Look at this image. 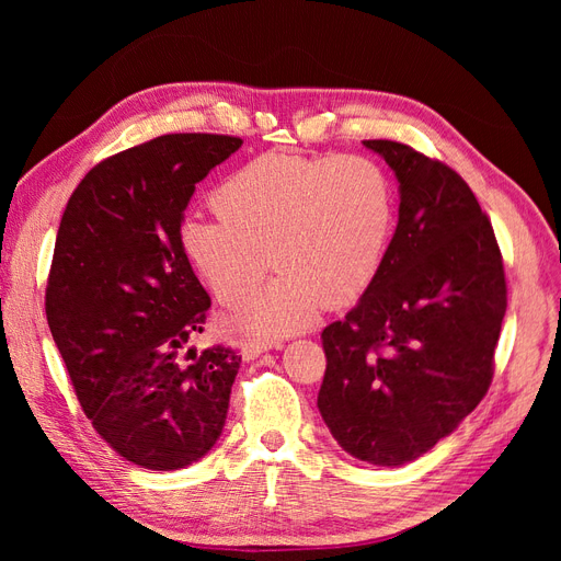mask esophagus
<instances>
[{
    "label": "esophagus",
    "instance_id": "1",
    "mask_svg": "<svg viewBox=\"0 0 561 561\" xmlns=\"http://www.w3.org/2000/svg\"><path fill=\"white\" fill-rule=\"evenodd\" d=\"M278 346L280 344H271V342H243L241 355H243V360H254V358H260L262 353H266L271 348H278Z\"/></svg>",
    "mask_w": 561,
    "mask_h": 561
}]
</instances>
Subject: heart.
<instances>
[{
    "label": "heart",
    "mask_w": 561,
    "mask_h": 561,
    "mask_svg": "<svg viewBox=\"0 0 561 561\" xmlns=\"http://www.w3.org/2000/svg\"><path fill=\"white\" fill-rule=\"evenodd\" d=\"M213 208L219 219L182 225V248L227 307L257 287L271 257L274 280L231 316L236 332L260 339L311 325L322 301L344 307L363 297L396 217L383 168L355 154H262L217 186Z\"/></svg>",
    "instance_id": "b5f03b06"
}]
</instances>
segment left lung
<instances>
[{
	"instance_id": "left-lung-1",
	"label": "left lung",
	"mask_w": 561,
	"mask_h": 561,
	"mask_svg": "<svg viewBox=\"0 0 561 561\" xmlns=\"http://www.w3.org/2000/svg\"><path fill=\"white\" fill-rule=\"evenodd\" d=\"M363 145L396 173L398 227L369 290L322 330L318 410L344 451L396 468L484 398L507 293L494 229L466 180L407 145Z\"/></svg>"
}]
</instances>
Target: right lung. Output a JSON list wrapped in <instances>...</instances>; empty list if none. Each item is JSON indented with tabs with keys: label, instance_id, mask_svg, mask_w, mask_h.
Masks as SVG:
<instances>
[{
	"label": "right lung",
	"instance_id": "obj_1",
	"mask_svg": "<svg viewBox=\"0 0 561 561\" xmlns=\"http://www.w3.org/2000/svg\"><path fill=\"white\" fill-rule=\"evenodd\" d=\"M243 145L161 135L98 163L60 219L46 318L83 414L126 461L180 470L222 435L241 355L196 351L210 297L180 241L196 184Z\"/></svg>",
	"mask_w": 561,
	"mask_h": 561
}]
</instances>
